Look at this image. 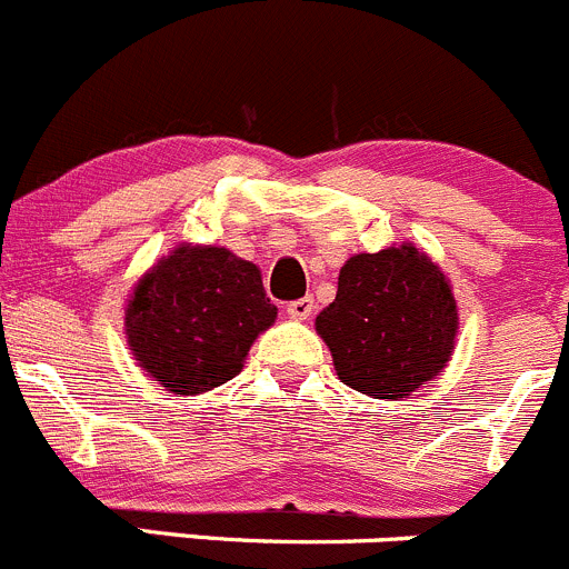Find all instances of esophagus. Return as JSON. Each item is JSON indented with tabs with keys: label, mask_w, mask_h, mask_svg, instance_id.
<instances>
[{
	"label": "esophagus",
	"mask_w": 569,
	"mask_h": 569,
	"mask_svg": "<svg viewBox=\"0 0 569 569\" xmlns=\"http://www.w3.org/2000/svg\"><path fill=\"white\" fill-rule=\"evenodd\" d=\"M312 310H316V301H312L310 296H305V299H296L288 305V316L296 318V321H307V318L312 316Z\"/></svg>",
	"instance_id": "obj_1"
}]
</instances>
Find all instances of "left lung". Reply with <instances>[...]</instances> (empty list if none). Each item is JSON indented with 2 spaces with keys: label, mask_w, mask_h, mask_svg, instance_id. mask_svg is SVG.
<instances>
[{
  "label": "left lung",
  "mask_w": 569,
  "mask_h": 569,
  "mask_svg": "<svg viewBox=\"0 0 569 569\" xmlns=\"http://www.w3.org/2000/svg\"><path fill=\"white\" fill-rule=\"evenodd\" d=\"M316 329L340 382L375 399H402L450 360L458 310L438 264L399 246L351 257Z\"/></svg>",
  "instance_id": "8db88e82"
}]
</instances>
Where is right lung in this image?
<instances>
[{
    "label": "right lung",
    "mask_w": 569,
    "mask_h": 569,
    "mask_svg": "<svg viewBox=\"0 0 569 569\" xmlns=\"http://www.w3.org/2000/svg\"><path fill=\"white\" fill-rule=\"evenodd\" d=\"M276 321L257 264L226 248L183 246L161 259L128 305L139 366L172 393H203L240 375L262 329Z\"/></svg>",
    "instance_id": "1"
}]
</instances>
